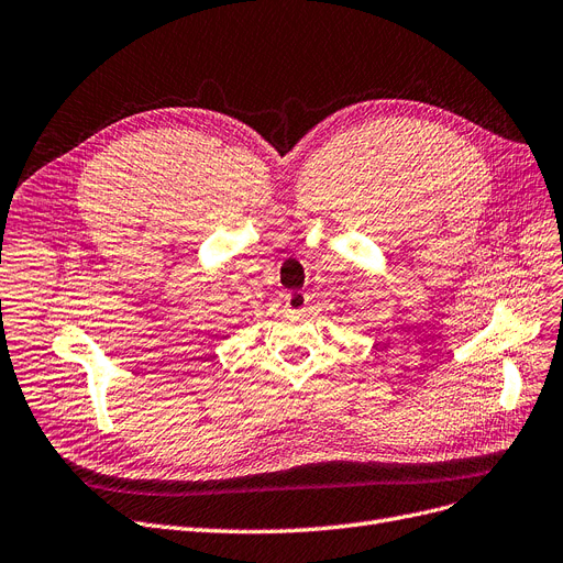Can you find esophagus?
I'll list each match as a JSON object with an SVG mask.
<instances>
[{
	"label": "esophagus",
	"mask_w": 563,
	"mask_h": 563,
	"mask_svg": "<svg viewBox=\"0 0 563 563\" xmlns=\"http://www.w3.org/2000/svg\"><path fill=\"white\" fill-rule=\"evenodd\" d=\"M310 306V297L306 292H287L285 295V308L292 310V313H303V310H308Z\"/></svg>",
	"instance_id": "esophagus-1"
}]
</instances>
